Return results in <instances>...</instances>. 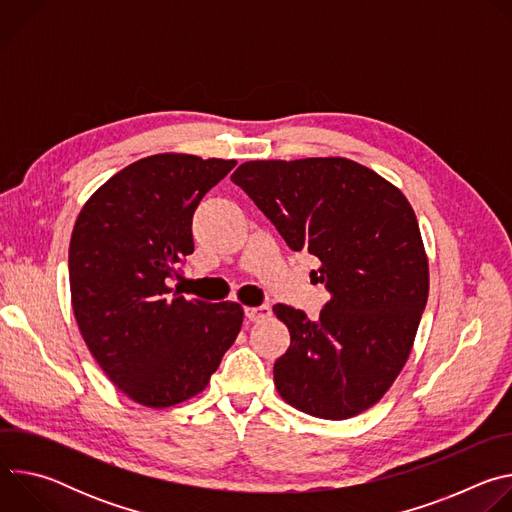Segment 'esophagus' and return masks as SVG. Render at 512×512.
<instances>
[{
    "label": "esophagus",
    "mask_w": 512,
    "mask_h": 512,
    "mask_svg": "<svg viewBox=\"0 0 512 512\" xmlns=\"http://www.w3.org/2000/svg\"><path fill=\"white\" fill-rule=\"evenodd\" d=\"M245 316L249 322H261L265 318L271 316V308L269 306H257V308H245Z\"/></svg>",
    "instance_id": "1"
}]
</instances>
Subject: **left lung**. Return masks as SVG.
<instances>
[{"label": "left lung", "mask_w": 512, "mask_h": 512, "mask_svg": "<svg viewBox=\"0 0 512 512\" xmlns=\"http://www.w3.org/2000/svg\"><path fill=\"white\" fill-rule=\"evenodd\" d=\"M231 180L287 247L318 257L330 300L312 322L277 304L289 348L273 364L285 403L348 419L383 399L409 358L429 294V265L405 194L346 158L255 160Z\"/></svg>", "instance_id": "1"}]
</instances>
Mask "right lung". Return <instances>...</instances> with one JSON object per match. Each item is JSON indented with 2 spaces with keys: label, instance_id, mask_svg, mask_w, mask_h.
Here are the masks:
<instances>
[{
  "label": "right lung",
  "instance_id": "add662e5",
  "mask_svg": "<svg viewBox=\"0 0 512 512\" xmlns=\"http://www.w3.org/2000/svg\"><path fill=\"white\" fill-rule=\"evenodd\" d=\"M235 160L156 154L111 176L81 208L68 247L70 302L91 354L139 405L200 391L243 326L237 302L186 300L168 285L194 251L192 214Z\"/></svg>",
  "mask_w": 512,
  "mask_h": 512
}]
</instances>
